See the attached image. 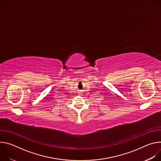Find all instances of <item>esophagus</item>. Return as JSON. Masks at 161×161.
Wrapping results in <instances>:
<instances>
[{
    "instance_id": "34e87169",
    "label": "esophagus",
    "mask_w": 161,
    "mask_h": 161,
    "mask_svg": "<svg viewBox=\"0 0 161 161\" xmlns=\"http://www.w3.org/2000/svg\"><path fill=\"white\" fill-rule=\"evenodd\" d=\"M79 94H80V96H84V95H83V94L82 93V92H79Z\"/></svg>"
}]
</instances>
